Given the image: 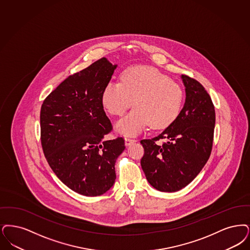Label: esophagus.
Segmentation results:
<instances>
[{
  "instance_id": "esophagus-1",
  "label": "esophagus",
  "mask_w": 250,
  "mask_h": 250,
  "mask_svg": "<svg viewBox=\"0 0 250 250\" xmlns=\"http://www.w3.org/2000/svg\"><path fill=\"white\" fill-rule=\"evenodd\" d=\"M125 145H126V146H129L131 144H133L134 142H136V140L131 139V138H125Z\"/></svg>"
}]
</instances>
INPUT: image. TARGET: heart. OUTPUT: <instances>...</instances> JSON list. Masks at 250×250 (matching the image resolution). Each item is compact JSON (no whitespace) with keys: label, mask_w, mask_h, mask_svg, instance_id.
Instances as JSON below:
<instances>
[{"label":"heart","mask_w":250,"mask_h":250,"mask_svg":"<svg viewBox=\"0 0 250 250\" xmlns=\"http://www.w3.org/2000/svg\"><path fill=\"white\" fill-rule=\"evenodd\" d=\"M102 101L112 115H122L134 103L136 107L118 121L116 127L124 135H136L148 125L153 129L169 126L180 114L183 91L160 70L136 66L122 73L121 82L106 85Z\"/></svg>","instance_id":"obj_1"}]
</instances>
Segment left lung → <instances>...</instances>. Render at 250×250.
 Here are the masks:
<instances>
[{
	"label": "left lung",
	"instance_id": "8db88e82",
	"mask_svg": "<svg viewBox=\"0 0 250 250\" xmlns=\"http://www.w3.org/2000/svg\"><path fill=\"white\" fill-rule=\"evenodd\" d=\"M186 100L179 116L160 135L140 140L144 149L140 160L150 185L174 192L186 187L209 158L216 122L215 107L198 81L181 75ZM166 139L162 146L157 141Z\"/></svg>",
	"mask_w": 250,
	"mask_h": 250
}]
</instances>
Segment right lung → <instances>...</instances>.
I'll return each instance as SVG.
<instances>
[{"label":"right lung","mask_w":250,"mask_h":250,"mask_svg":"<svg viewBox=\"0 0 250 250\" xmlns=\"http://www.w3.org/2000/svg\"><path fill=\"white\" fill-rule=\"evenodd\" d=\"M117 65L105 58L73 73L43 100L41 143L51 169L70 190L99 196L116 179L115 162L125 149L118 137L104 140L112 130L102 103L103 91Z\"/></svg>","instance_id":"add662e5"}]
</instances>
